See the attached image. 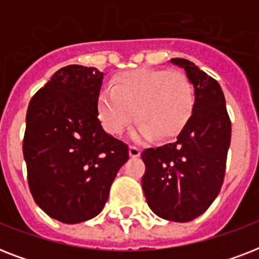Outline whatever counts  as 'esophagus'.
<instances>
[{
	"mask_svg": "<svg viewBox=\"0 0 259 259\" xmlns=\"http://www.w3.org/2000/svg\"><path fill=\"white\" fill-rule=\"evenodd\" d=\"M140 154H141V150L138 149L137 146H134V145L129 146V156H130V157H140Z\"/></svg>",
	"mask_w": 259,
	"mask_h": 259,
	"instance_id": "obj_1",
	"label": "esophagus"
}]
</instances>
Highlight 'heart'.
Masks as SVG:
<instances>
[{
	"label": "heart",
	"instance_id": "b5f03b06",
	"mask_svg": "<svg viewBox=\"0 0 259 259\" xmlns=\"http://www.w3.org/2000/svg\"><path fill=\"white\" fill-rule=\"evenodd\" d=\"M192 109V86L177 71L140 68L125 72L98 95V113L113 136H121L136 114L137 137H173L188 122Z\"/></svg>",
	"mask_w": 259,
	"mask_h": 259
}]
</instances>
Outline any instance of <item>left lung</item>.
I'll return each mask as SVG.
<instances>
[{
  "label": "left lung",
  "mask_w": 259,
  "mask_h": 259,
  "mask_svg": "<svg viewBox=\"0 0 259 259\" xmlns=\"http://www.w3.org/2000/svg\"><path fill=\"white\" fill-rule=\"evenodd\" d=\"M195 90L192 115L176 141L142 152V189L150 209L172 222L204 212L221 191L231 141L226 99L219 83L187 59H170Z\"/></svg>",
  "instance_id": "1"
}]
</instances>
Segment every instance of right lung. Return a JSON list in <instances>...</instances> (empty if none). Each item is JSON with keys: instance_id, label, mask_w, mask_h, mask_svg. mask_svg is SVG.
I'll use <instances>...</instances> for the list:
<instances>
[{"instance_id": "1", "label": "right lung", "mask_w": 259, "mask_h": 259, "mask_svg": "<svg viewBox=\"0 0 259 259\" xmlns=\"http://www.w3.org/2000/svg\"><path fill=\"white\" fill-rule=\"evenodd\" d=\"M103 72L78 64L56 71L30 99L22 153L36 204L74 225L105 207L127 145L103 130L98 95Z\"/></svg>"}]
</instances>
